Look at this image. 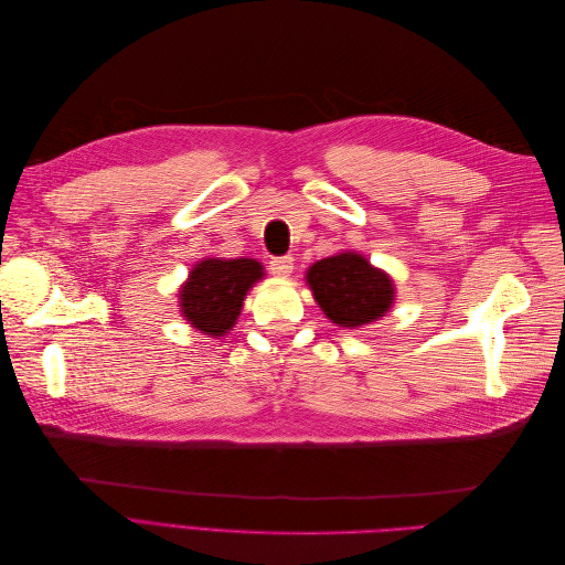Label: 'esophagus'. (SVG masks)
Returning a JSON list of instances; mask_svg holds the SVG:
<instances>
[{"label": "esophagus", "mask_w": 565, "mask_h": 565, "mask_svg": "<svg viewBox=\"0 0 565 565\" xmlns=\"http://www.w3.org/2000/svg\"><path fill=\"white\" fill-rule=\"evenodd\" d=\"M268 268L276 278H289V273L295 270V259L292 256H276V259H270Z\"/></svg>", "instance_id": "1"}]
</instances>
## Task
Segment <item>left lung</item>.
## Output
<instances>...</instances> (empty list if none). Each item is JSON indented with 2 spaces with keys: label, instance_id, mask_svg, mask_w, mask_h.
<instances>
[{
  "label": "left lung",
  "instance_id": "8db88e82",
  "mask_svg": "<svg viewBox=\"0 0 565 565\" xmlns=\"http://www.w3.org/2000/svg\"><path fill=\"white\" fill-rule=\"evenodd\" d=\"M306 282L322 313L349 330L380 320L396 297L386 273L355 252H341L316 262L306 273Z\"/></svg>",
  "mask_w": 565,
  "mask_h": 565
}]
</instances>
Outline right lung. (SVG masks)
<instances>
[{
  "instance_id": "right-lung-1",
  "label": "right lung",
  "mask_w": 565,
  "mask_h": 565,
  "mask_svg": "<svg viewBox=\"0 0 565 565\" xmlns=\"http://www.w3.org/2000/svg\"><path fill=\"white\" fill-rule=\"evenodd\" d=\"M264 278V268L254 259H204L181 285V313L195 330L224 337L241 316L243 301L254 282Z\"/></svg>"
}]
</instances>
